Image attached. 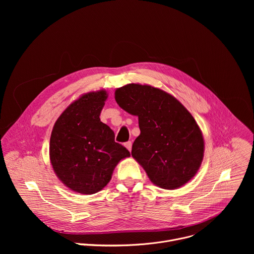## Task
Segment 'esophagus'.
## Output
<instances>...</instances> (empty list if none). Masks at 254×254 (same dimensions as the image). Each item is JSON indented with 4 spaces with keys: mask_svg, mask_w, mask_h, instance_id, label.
<instances>
[{
    "mask_svg": "<svg viewBox=\"0 0 254 254\" xmlns=\"http://www.w3.org/2000/svg\"><path fill=\"white\" fill-rule=\"evenodd\" d=\"M125 146H126V148L130 152L131 151V146H132V142L131 141H127L126 143H125Z\"/></svg>",
    "mask_w": 254,
    "mask_h": 254,
    "instance_id": "esophagus-1",
    "label": "esophagus"
}]
</instances>
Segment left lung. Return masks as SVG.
<instances>
[{
	"mask_svg": "<svg viewBox=\"0 0 254 254\" xmlns=\"http://www.w3.org/2000/svg\"><path fill=\"white\" fill-rule=\"evenodd\" d=\"M116 100L138 117L140 134L131 156L152 182L167 190L185 185L196 175L204 154L203 135L192 115L174 96L150 85L118 88Z\"/></svg>",
	"mask_w": 254,
	"mask_h": 254,
	"instance_id": "8db88e82",
	"label": "left lung"
}]
</instances>
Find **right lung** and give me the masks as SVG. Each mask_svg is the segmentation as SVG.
<instances>
[{
  "label": "right lung",
  "mask_w": 254,
  "mask_h": 254,
  "mask_svg": "<svg viewBox=\"0 0 254 254\" xmlns=\"http://www.w3.org/2000/svg\"><path fill=\"white\" fill-rule=\"evenodd\" d=\"M107 94L89 92L72 102L56 121L50 137V161L62 183L80 194L107 185L118 163L129 152L115 141L114 130L100 122Z\"/></svg>",
  "instance_id": "right-lung-1"
}]
</instances>
